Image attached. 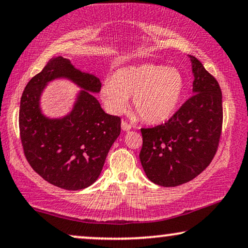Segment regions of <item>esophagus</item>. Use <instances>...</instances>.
Segmentation results:
<instances>
[{
  "instance_id": "esophagus-1",
  "label": "esophagus",
  "mask_w": 248,
  "mask_h": 248,
  "mask_svg": "<svg viewBox=\"0 0 248 248\" xmlns=\"http://www.w3.org/2000/svg\"><path fill=\"white\" fill-rule=\"evenodd\" d=\"M131 124H128L126 121H122V130L123 131H128L131 130Z\"/></svg>"
}]
</instances>
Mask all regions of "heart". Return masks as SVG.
<instances>
[{
	"label": "heart",
	"instance_id": "b5f03b06",
	"mask_svg": "<svg viewBox=\"0 0 248 248\" xmlns=\"http://www.w3.org/2000/svg\"><path fill=\"white\" fill-rule=\"evenodd\" d=\"M185 77L179 69L156 63H142L120 68L111 79H106L100 96L107 110L123 112L132 98L133 108L141 120L159 124L171 118L182 100Z\"/></svg>",
	"mask_w": 248,
	"mask_h": 248
}]
</instances>
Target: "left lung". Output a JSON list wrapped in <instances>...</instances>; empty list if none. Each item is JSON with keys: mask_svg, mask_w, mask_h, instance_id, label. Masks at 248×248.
Wrapping results in <instances>:
<instances>
[{"mask_svg": "<svg viewBox=\"0 0 248 248\" xmlns=\"http://www.w3.org/2000/svg\"><path fill=\"white\" fill-rule=\"evenodd\" d=\"M194 95L166 123L141 128L140 162L150 181L176 187L210 165L222 132V92L197 58L190 56Z\"/></svg>", "mask_w": 248, "mask_h": 248, "instance_id": "left-lung-1", "label": "left lung"}]
</instances>
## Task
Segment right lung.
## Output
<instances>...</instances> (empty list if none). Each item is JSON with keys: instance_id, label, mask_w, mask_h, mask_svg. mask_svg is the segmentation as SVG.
<instances>
[{"instance_id": "1", "label": "right lung", "mask_w": 248, "mask_h": 248, "mask_svg": "<svg viewBox=\"0 0 248 248\" xmlns=\"http://www.w3.org/2000/svg\"><path fill=\"white\" fill-rule=\"evenodd\" d=\"M60 77L83 90L69 115L51 120L41 114L39 98L47 83ZM100 88L98 77L76 69L69 59L56 57L22 92L19 130L26 159L38 175L56 187L79 190L94 183L120 136L121 117L106 114L91 93H98Z\"/></svg>"}]
</instances>
